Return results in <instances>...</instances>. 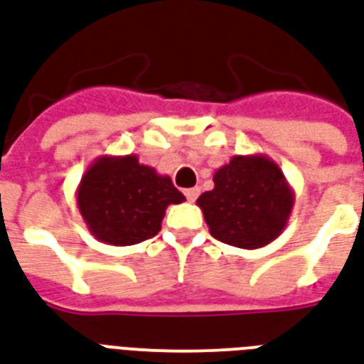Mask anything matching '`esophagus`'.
Masks as SVG:
<instances>
[{"mask_svg":"<svg viewBox=\"0 0 364 364\" xmlns=\"http://www.w3.org/2000/svg\"><path fill=\"white\" fill-rule=\"evenodd\" d=\"M198 195H200V189H198V187H193V189L185 191V196H187L189 203H195L196 198H198Z\"/></svg>","mask_w":364,"mask_h":364,"instance_id":"obj_1","label":"esophagus"}]
</instances>
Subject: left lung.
I'll list each match as a JSON object with an SVG mask.
<instances>
[{
    "label": "left lung",
    "mask_w": 364,
    "mask_h": 364,
    "mask_svg": "<svg viewBox=\"0 0 364 364\" xmlns=\"http://www.w3.org/2000/svg\"><path fill=\"white\" fill-rule=\"evenodd\" d=\"M210 235L239 249H260L282 235L295 193L266 154L233 156L214 173V189L198 196Z\"/></svg>",
    "instance_id": "8db88e82"
}]
</instances>
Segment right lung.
Returning <instances> with one entry per match:
<instances>
[{
  "label": "right lung",
  "instance_id": "1",
  "mask_svg": "<svg viewBox=\"0 0 364 364\" xmlns=\"http://www.w3.org/2000/svg\"><path fill=\"white\" fill-rule=\"evenodd\" d=\"M183 200L169 175L144 166L134 154L100 156L77 187V206L88 231L100 243L115 247L154 237L166 208Z\"/></svg>",
  "mask_w": 364,
  "mask_h": 364
}]
</instances>
